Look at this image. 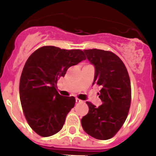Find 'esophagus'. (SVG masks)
<instances>
[{
	"label": "esophagus",
	"mask_w": 156,
	"mask_h": 156,
	"mask_svg": "<svg viewBox=\"0 0 156 156\" xmlns=\"http://www.w3.org/2000/svg\"><path fill=\"white\" fill-rule=\"evenodd\" d=\"M75 102H76L77 103H82V100H79V99H78V98H76L75 99Z\"/></svg>",
	"instance_id": "1"
}]
</instances>
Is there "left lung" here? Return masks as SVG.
Here are the masks:
<instances>
[{"label":"left lung","mask_w":156,"mask_h":156,"mask_svg":"<svg viewBox=\"0 0 156 156\" xmlns=\"http://www.w3.org/2000/svg\"><path fill=\"white\" fill-rule=\"evenodd\" d=\"M87 59L95 68L94 84L101 87L99 107L87 102L89 111L81 119V126L88 135L97 140L114 136L125 123L131 100L130 81L120 58L110 51L84 50Z\"/></svg>","instance_id":"8db88e82"}]
</instances>
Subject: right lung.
<instances>
[{
	"label": "right lung",
	"instance_id": "add662e5",
	"mask_svg": "<svg viewBox=\"0 0 156 156\" xmlns=\"http://www.w3.org/2000/svg\"><path fill=\"white\" fill-rule=\"evenodd\" d=\"M84 59L81 50L44 46L26 61L20 81V101L29 126L40 136H52L62 129L75 98L60 95L57 81L69 67Z\"/></svg>",
	"mask_w": 156,
	"mask_h": 156
}]
</instances>
